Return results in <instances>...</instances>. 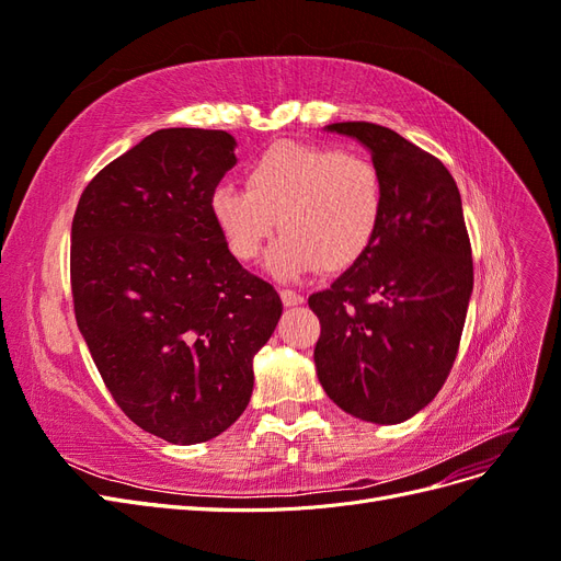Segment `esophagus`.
<instances>
[{"instance_id": "obj_1", "label": "esophagus", "mask_w": 561, "mask_h": 561, "mask_svg": "<svg viewBox=\"0 0 561 561\" xmlns=\"http://www.w3.org/2000/svg\"><path fill=\"white\" fill-rule=\"evenodd\" d=\"M280 299H283V307H299V304H304V297L293 290H280Z\"/></svg>"}]
</instances>
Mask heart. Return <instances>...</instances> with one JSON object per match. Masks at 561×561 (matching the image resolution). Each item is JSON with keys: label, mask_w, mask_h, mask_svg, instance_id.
<instances>
[{"label": "heart", "mask_w": 561, "mask_h": 561, "mask_svg": "<svg viewBox=\"0 0 561 561\" xmlns=\"http://www.w3.org/2000/svg\"><path fill=\"white\" fill-rule=\"evenodd\" d=\"M383 180L363 154L278 142L245 168V190L219 184L210 217L239 262L257 260L276 229L266 268L280 280L344 271L375 243L383 217Z\"/></svg>", "instance_id": "1"}]
</instances>
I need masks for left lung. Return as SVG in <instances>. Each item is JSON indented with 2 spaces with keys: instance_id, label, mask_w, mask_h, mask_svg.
I'll use <instances>...</instances> for the list:
<instances>
[{
  "instance_id": "obj_1",
  "label": "left lung",
  "mask_w": 561,
  "mask_h": 561,
  "mask_svg": "<svg viewBox=\"0 0 561 561\" xmlns=\"http://www.w3.org/2000/svg\"><path fill=\"white\" fill-rule=\"evenodd\" d=\"M369 149L383 180L375 243L328 290L309 297L320 320L318 381L355 419L393 426L443 388L472 295V254L451 173L396 130L330 124Z\"/></svg>"
}]
</instances>
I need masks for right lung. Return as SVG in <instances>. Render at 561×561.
Returning <instances> with one entry per match:
<instances>
[{"instance_id": "right-lung-1", "label": "right lung", "mask_w": 561, "mask_h": 561, "mask_svg": "<svg viewBox=\"0 0 561 561\" xmlns=\"http://www.w3.org/2000/svg\"><path fill=\"white\" fill-rule=\"evenodd\" d=\"M227 130L163 128L105 165L72 222L79 332L124 414L173 445L225 433L283 304L227 250L210 194L236 165Z\"/></svg>"}]
</instances>
